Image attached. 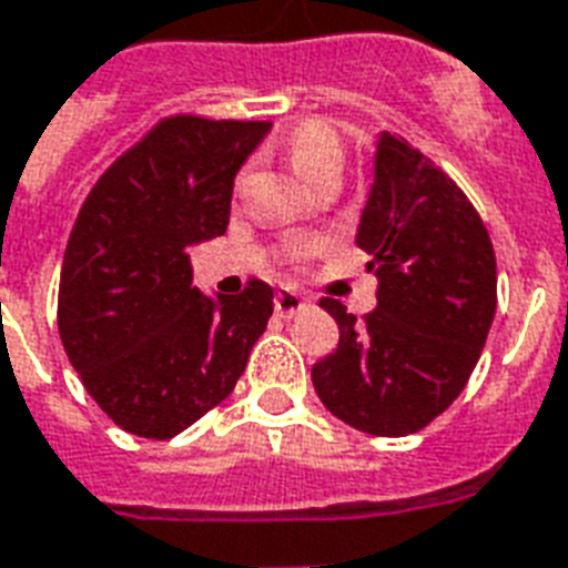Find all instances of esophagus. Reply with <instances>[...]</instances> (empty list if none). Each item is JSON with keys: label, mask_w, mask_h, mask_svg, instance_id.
<instances>
[{"label": "esophagus", "mask_w": 568, "mask_h": 568, "mask_svg": "<svg viewBox=\"0 0 568 568\" xmlns=\"http://www.w3.org/2000/svg\"><path fill=\"white\" fill-rule=\"evenodd\" d=\"M307 307H311V302H307L302 293H296V290H278L275 293V311H278L281 316H298L305 314Z\"/></svg>", "instance_id": "1"}]
</instances>
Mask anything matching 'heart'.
Listing matches in <instances>:
<instances>
[{
    "label": "heart",
    "instance_id": "b5f03b06",
    "mask_svg": "<svg viewBox=\"0 0 568 568\" xmlns=\"http://www.w3.org/2000/svg\"><path fill=\"white\" fill-rule=\"evenodd\" d=\"M287 156L293 169L314 186L325 183H337L341 171H344V142L334 133V126L325 121H305L298 124L287 139ZM320 248L316 240H298L296 254H311Z\"/></svg>",
    "mask_w": 568,
    "mask_h": 568
}]
</instances>
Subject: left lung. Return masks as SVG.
<instances>
[{"instance_id": "8db88e82", "label": "left lung", "mask_w": 568, "mask_h": 568, "mask_svg": "<svg viewBox=\"0 0 568 568\" xmlns=\"http://www.w3.org/2000/svg\"><path fill=\"white\" fill-rule=\"evenodd\" d=\"M376 270V311L355 320L325 296L337 349L314 364L323 406L367 435L417 433L463 394L498 307L489 231L465 192L412 148L382 133L355 234Z\"/></svg>"}]
</instances>
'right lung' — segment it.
Returning <instances> with one entry per match:
<instances>
[{
    "instance_id": "right-lung-1",
    "label": "right lung",
    "mask_w": 568,
    "mask_h": 568,
    "mask_svg": "<svg viewBox=\"0 0 568 568\" xmlns=\"http://www.w3.org/2000/svg\"><path fill=\"white\" fill-rule=\"evenodd\" d=\"M270 121L162 118L88 192L61 263L59 334L97 406L165 442L219 406L272 316V287H192L189 248L227 231L236 171Z\"/></svg>"
}]
</instances>
